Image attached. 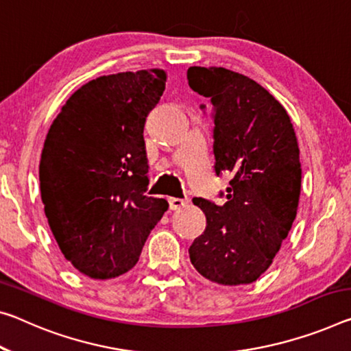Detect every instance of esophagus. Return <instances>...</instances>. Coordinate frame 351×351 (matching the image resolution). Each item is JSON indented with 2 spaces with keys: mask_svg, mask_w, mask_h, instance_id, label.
Returning a JSON list of instances; mask_svg holds the SVG:
<instances>
[{
  "mask_svg": "<svg viewBox=\"0 0 351 351\" xmlns=\"http://www.w3.org/2000/svg\"><path fill=\"white\" fill-rule=\"evenodd\" d=\"M169 204H170L171 210H178V209L184 208L187 202H186V199H182V198H169Z\"/></svg>",
  "mask_w": 351,
  "mask_h": 351,
  "instance_id": "esophagus-1",
  "label": "esophagus"
}]
</instances>
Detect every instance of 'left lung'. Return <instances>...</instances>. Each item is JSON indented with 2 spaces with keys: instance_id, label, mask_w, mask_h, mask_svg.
I'll return each instance as SVG.
<instances>
[{
  "instance_id": "obj_1",
  "label": "left lung",
  "mask_w": 351,
  "mask_h": 351,
  "mask_svg": "<svg viewBox=\"0 0 351 351\" xmlns=\"http://www.w3.org/2000/svg\"><path fill=\"white\" fill-rule=\"evenodd\" d=\"M187 81L213 104L215 173L231 175L225 204L193 198L206 230L189 248L191 263L217 285H250L274 263L295 220L302 189L295 131L282 104L248 76L191 66Z\"/></svg>"
}]
</instances>
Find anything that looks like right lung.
I'll use <instances>...</instances> for the list:
<instances>
[{"label": "right lung", "mask_w": 351, "mask_h": 351, "mask_svg": "<svg viewBox=\"0 0 351 351\" xmlns=\"http://www.w3.org/2000/svg\"><path fill=\"white\" fill-rule=\"evenodd\" d=\"M160 69L99 76L77 88L43 143L42 203L60 252L81 274H126L169 209L147 197V117L165 90Z\"/></svg>", "instance_id": "right-lung-1"}]
</instances>
